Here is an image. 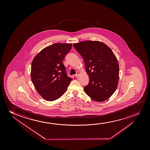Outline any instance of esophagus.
Segmentation results:
<instances>
[{"mask_svg": "<svg viewBox=\"0 0 150 150\" xmlns=\"http://www.w3.org/2000/svg\"><path fill=\"white\" fill-rule=\"evenodd\" d=\"M79 75H80V72H77V73H76V74H75V76L76 77H78V76H79Z\"/></svg>", "mask_w": 150, "mask_h": 150, "instance_id": "obj_1", "label": "esophagus"}]
</instances>
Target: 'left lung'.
Instances as JSON below:
<instances>
[{
    "label": "left lung",
    "instance_id": "obj_1",
    "mask_svg": "<svg viewBox=\"0 0 150 150\" xmlns=\"http://www.w3.org/2000/svg\"><path fill=\"white\" fill-rule=\"evenodd\" d=\"M73 45L83 58L89 77L84 92L93 100H106L115 92L119 80V64L116 56L100 41H81Z\"/></svg>",
    "mask_w": 150,
    "mask_h": 150
}]
</instances>
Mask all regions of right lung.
<instances>
[{
  "instance_id": "right-lung-1",
  "label": "right lung",
  "mask_w": 150,
  "mask_h": 150,
  "mask_svg": "<svg viewBox=\"0 0 150 150\" xmlns=\"http://www.w3.org/2000/svg\"><path fill=\"white\" fill-rule=\"evenodd\" d=\"M72 47V43H54L42 50L33 59L31 80L37 92L46 100L60 98L73 79L67 76L62 63Z\"/></svg>"
}]
</instances>
